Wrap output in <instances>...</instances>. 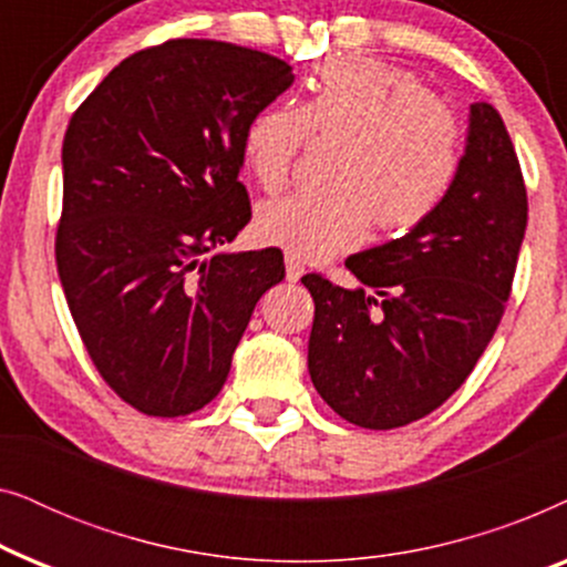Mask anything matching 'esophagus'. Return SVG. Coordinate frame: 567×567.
Masks as SVG:
<instances>
[{
	"label": "esophagus",
	"mask_w": 567,
	"mask_h": 567,
	"mask_svg": "<svg viewBox=\"0 0 567 567\" xmlns=\"http://www.w3.org/2000/svg\"><path fill=\"white\" fill-rule=\"evenodd\" d=\"M284 262H286V278H289V281H299V278L305 276V262H301L297 255L286 252Z\"/></svg>",
	"instance_id": "1"
}]
</instances>
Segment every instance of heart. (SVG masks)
<instances>
[{
	"instance_id": "1",
	"label": "heart",
	"mask_w": 567,
	"mask_h": 567,
	"mask_svg": "<svg viewBox=\"0 0 567 567\" xmlns=\"http://www.w3.org/2000/svg\"><path fill=\"white\" fill-rule=\"evenodd\" d=\"M307 134L340 142L328 193L266 200L255 231L301 260L353 250L371 224L410 231L444 204L462 165L454 113L429 97L413 74L384 61L330 59L309 80L301 105L276 103L247 123L245 165L260 188L281 190Z\"/></svg>"
}]
</instances>
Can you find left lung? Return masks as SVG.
I'll return each mask as SVG.
<instances>
[{
    "label": "left lung",
    "mask_w": 567,
    "mask_h": 567,
    "mask_svg": "<svg viewBox=\"0 0 567 567\" xmlns=\"http://www.w3.org/2000/svg\"><path fill=\"white\" fill-rule=\"evenodd\" d=\"M526 231L514 144L491 103H472L460 175L408 235L346 260L355 289L307 274V367L348 423L400 429L460 390L498 328Z\"/></svg>",
    "instance_id": "1"
}]
</instances>
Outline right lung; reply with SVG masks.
I'll return each instance as SVG.
<instances>
[{
  "mask_svg": "<svg viewBox=\"0 0 567 567\" xmlns=\"http://www.w3.org/2000/svg\"><path fill=\"white\" fill-rule=\"evenodd\" d=\"M291 84L270 53L177 38L123 59L69 121L59 278L97 371L146 415L208 405L284 281L278 247H219L250 221L247 123Z\"/></svg>",
  "mask_w": 567,
  "mask_h": 567,
  "instance_id": "add662e5",
  "label": "right lung"
}]
</instances>
